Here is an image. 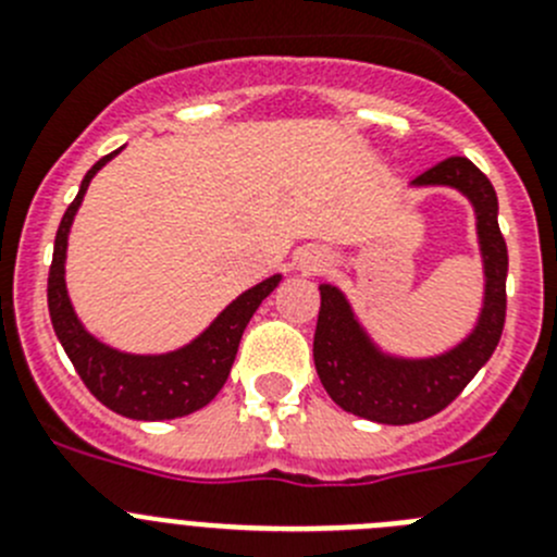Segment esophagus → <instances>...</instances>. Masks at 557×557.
Returning a JSON list of instances; mask_svg holds the SVG:
<instances>
[{"label":"esophagus","instance_id":"34e87169","mask_svg":"<svg viewBox=\"0 0 557 557\" xmlns=\"http://www.w3.org/2000/svg\"><path fill=\"white\" fill-rule=\"evenodd\" d=\"M298 264L304 273H318V270H323L329 264V257L323 251H318V248H306V251H300Z\"/></svg>","mask_w":557,"mask_h":557}]
</instances>
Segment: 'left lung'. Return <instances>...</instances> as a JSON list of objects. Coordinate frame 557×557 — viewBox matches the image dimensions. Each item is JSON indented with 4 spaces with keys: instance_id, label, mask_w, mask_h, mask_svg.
<instances>
[{
    "instance_id": "8db88e82",
    "label": "left lung",
    "mask_w": 557,
    "mask_h": 557,
    "mask_svg": "<svg viewBox=\"0 0 557 557\" xmlns=\"http://www.w3.org/2000/svg\"><path fill=\"white\" fill-rule=\"evenodd\" d=\"M408 187H450L472 203L483 262V304L475 325L453 348L436 356H397L372 339L348 295L336 284H320L314 331L320 384L342 411L381 425H411L450 406L492 359L505 325L508 248L499 234L492 182L467 157H450L411 178Z\"/></svg>"
}]
</instances>
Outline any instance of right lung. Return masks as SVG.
I'll list each match as a JSON object with an SVG mask.
<instances>
[{
	"instance_id": "right-lung-1",
	"label": "right lung",
	"mask_w": 557,
	"mask_h": 557,
	"mask_svg": "<svg viewBox=\"0 0 557 557\" xmlns=\"http://www.w3.org/2000/svg\"><path fill=\"white\" fill-rule=\"evenodd\" d=\"M119 151L101 157L85 178H82L79 193L65 209L60 221L58 237H54V257L49 268V318H52L54 334L63 345L65 356L71 359L79 379L90 389V395L104 403L110 411L129 420H176L187 417L198 408L207 406L226 384L232 372L234 356H237L239 339L259 309L264 298L282 284V273L270 275L264 282L253 284L243 295L218 314L196 339L176 350L165 354H126V350L112 348L107 342L96 339L82 320L76 318L74 304L65 287V253H69L71 223L76 218V209L82 207V198L88 193L90 178L107 165Z\"/></svg>"
}]
</instances>
